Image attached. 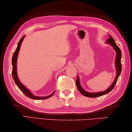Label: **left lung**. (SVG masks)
<instances>
[{"label":"left lung","mask_w":132,"mask_h":132,"mask_svg":"<svg viewBox=\"0 0 132 132\" xmlns=\"http://www.w3.org/2000/svg\"><path fill=\"white\" fill-rule=\"evenodd\" d=\"M109 36V38H108L107 40L106 41V43H108L109 44H110L111 45L113 46L114 50H115L117 53L116 54V61H115V63H116V77L115 78V80H114V82L112 83L109 87L105 90V91L103 92H97V93H90V92H86V91L84 90V89L82 88V86H80V83H79V77L77 76V80H76V85L77 86L78 89L79 90V91L83 95L87 97H99L103 96V95L108 94V92L111 91L112 90L113 88H114V87L115 86L116 82L117 81V79H118V78L120 76V74H121V69H122V67H121V50L119 48V47L117 45L115 41H114V39L112 38L111 36Z\"/></svg>","instance_id":"1"}]
</instances>
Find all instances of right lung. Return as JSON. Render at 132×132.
<instances>
[{
  "mask_svg": "<svg viewBox=\"0 0 132 132\" xmlns=\"http://www.w3.org/2000/svg\"><path fill=\"white\" fill-rule=\"evenodd\" d=\"M24 37V36H23L20 40L19 41L18 46H17V48L15 50V52H14L13 56H12V77L14 80V82L16 83V85L18 86L19 88L20 89V90L23 92V93L26 95L27 96L30 98V99H35V100H44V99H48V98L51 97L52 95L54 94V92H53L50 95H49L47 96H45V97H38V96H36L35 95L32 94L31 92H30L28 89H27L26 87H25L24 86L22 85L21 83L20 82L19 79L18 78V75H17V68H16V63H17V58H18V55L19 54L20 48V46L22 43V41H23V39Z\"/></svg>",
  "mask_w": 132,
  "mask_h": 132,
  "instance_id": "add662e5",
  "label": "right lung"
}]
</instances>
